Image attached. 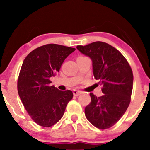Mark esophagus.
I'll use <instances>...</instances> for the list:
<instances>
[{
	"mask_svg": "<svg viewBox=\"0 0 150 150\" xmlns=\"http://www.w3.org/2000/svg\"><path fill=\"white\" fill-rule=\"evenodd\" d=\"M81 94V92L80 91H78V90H76V89H75V90H73V95L74 96H78L80 95Z\"/></svg>",
	"mask_w": 150,
	"mask_h": 150,
	"instance_id": "34e87169",
	"label": "esophagus"
}]
</instances>
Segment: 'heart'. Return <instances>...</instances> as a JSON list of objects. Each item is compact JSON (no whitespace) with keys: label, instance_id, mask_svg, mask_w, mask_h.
Here are the masks:
<instances>
[{"label":"heart","instance_id":"1","mask_svg":"<svg viewBox=\"0 0 150 150\" xmlns=\"http://www.w3.org/2000/svg\"><path fill=\"white\" fill-rule=\"evenodd\" d=\"M80 57H83V56H80Z\"/></svg>","mask_w":150,"mask_h":150}]
</instances>
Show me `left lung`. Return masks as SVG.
<instances>
[{
    "instance_id": "1",
    "label": "left lung",
    "mask_w": 150,
    "mask_h": 150,
    "mask_svg": "<svg viewBox=\"0 0 150 150\" xmlns=\"http://www.w3.org/2000/svg\"><path fill=\"white\" fill-rule=\"evenodd\" d=\"M77 49L92 61L93 74L102 86L103 95L90 93L91 102L85 116L93 125L104 130L123 116L131 100L133 74L122 53L105 42H95Z\"/></svg>"
}]
</instances>
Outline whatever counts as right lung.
<instances>
[{
    "label": "right lung",
    "instance_id": "1",
    "mask_svg": "<svg viewBox=\"0 0 150 150\" xmlns=\"http://www.w3.org/2000/svg\"><path fill=\"white\" fill-rule=\"evenodd\" d=\"M75 49L56 44L33 50L24 60L18 80L19 96L32 119L49 128L63 117L73 99L72 91L51 86L50 77L59 72L65 59Z\"/></svg>",
    "mask_w": 150,
    "mask_h": 150
}]
</instances>
